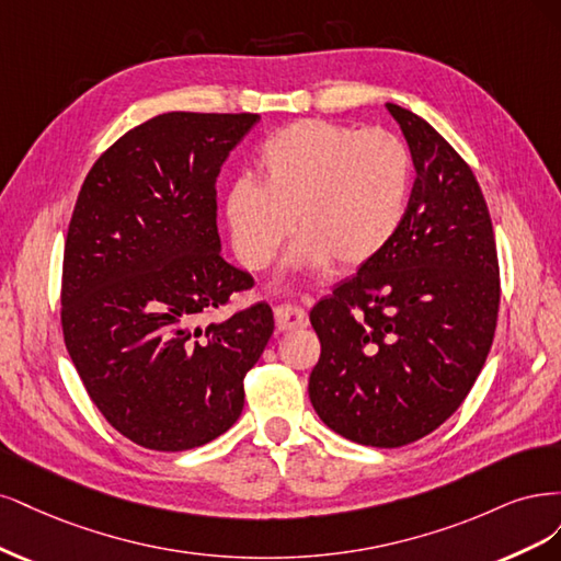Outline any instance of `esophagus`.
Segmentation results:
<instances>
[{"label":"esophagus","mask_w":561,"mask_h":561,"mask_svg":"<svg viewBox=\"0 0 561 561\" xmlns=\"http://www.w3.org/2000/svg\"><path fill=\"white\" fill-rule=\"evenodd\" d=\"M275 327H277L279 333L305 329L307 327V314L294 305H277L275 307Z\"/></svg>","instance_id":"34e87169"}]
</instances>
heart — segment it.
Returning <instances> with one entry per match:
<instances>
[{"label":"heart","mask_w":561,"mask_h":561,"mask_svg":"<svg viewBox=\"0 0 561 561\" xmlns=\"http://www.w3.org/2000/svg\"><path fill=\"white\" fill-rule=\"evenodd\" d=\"M256 170L259 184L238 179L226 195L232 249L247 270L267 267L294 224L296 265H366L405 221L412 160L389 130L296 121L261 144Z\"/></svg>","instance_id":"b5f03b06"}]
</instances>
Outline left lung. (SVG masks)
Segmentation results:
<instances>
[{
	"label": "left lung",
	"instance_id": "obj_1",
	"mask_svg": "<svg viewBox=\"0 0 561 561\" xmlns=\"http://www.w3.org/2000/svg\"><path fill=\"white\" fill-rule=\"evenodd\" d=\"M417 179L391 244L310 312L321 356L310 401L340 436L401 447L463 403L490 354L501 300L494 228L468 162L399 104Z\"/></svg>",
	"mask_w": 561,
	"mask_h": 561
}]
</instances>
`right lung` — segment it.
Masks as SVG:
<instances>
[{"instance_id":"right-lung-1","label":"right lung","mask_w":561,"mask_h":561,"mask_svg":"<svg viewBox=\"0 0 561 561\" xmlns=\"http://www.w3.org/2000/svg\"><path fill=\"white\" fill-rule=\"evenodd\" d=\"M259 114L170 112L90 168L71 214L60 321L81 382L121 436L201 447L244 408V377L275 331L256 302L203 323L254 277L224 261L216 179Z\"/></svg>"}]
</instances>
